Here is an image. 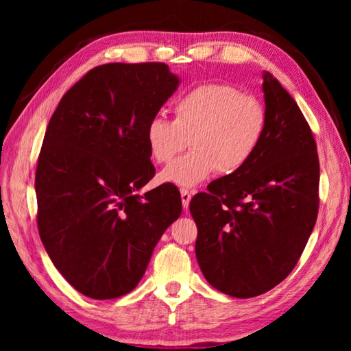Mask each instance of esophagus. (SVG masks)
I'll use <instances>...</instances> for the list:
<instances>
[{
  "mask_svg": "<svg viewBox=\"0 0 351 351\" xmlns=\"http://www.w3.org/2000/svg\"><path fill=\"white\" fill-rule=\"evenodd\" d=\"M181 199H182V207L184 209H187L190 204V199H192V192L187 189H181Z\"/></svg>",
  "mask_w": 351,
  "mask_h": 351,
  "instance_id": "esophagus-1",
  "label": "esophagus"
}]
</instances>
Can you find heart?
<instances>
[{
	"instance_id": "obj_1",
	"label": "heart",
	"mask_w": 351,
	"mask_h": 351,
	"mask_svg": "<svg viewBox=\"0 0 351 351\" xmlns=\"http://www.w3.org/2000/svg\"><path fill=\"white\" fill-rule=\"evenodd\" d=\"M268 132V110L255 94L229 83H201L173 104V121L156 116L147 123L145 142L154 162L169 164L159 180L195 186L218 171L234 175L255 156Z\"/></svg>"
}]
</instances>
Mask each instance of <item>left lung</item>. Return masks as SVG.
Wrapping results in <instances>:
<instances>
[{
	"mask_svg": "<svg viewBox=\"0 0 351 351\" xmlns=\"http://www.w3.org/2000/svg\"><path fill=\"white\" fill-rule=\"evenodd\" d=\"M268 132L240 171L190 201L195 252L213 288L249 299L277 287L299 261L319 210V158L311 128L274 75L263 74Z\"/></svg>",
	"mask_w": 351,
	"mask_h": 351,
	"instance_id": "left-lung-1",
	"label": "left lung"
}]
</instances>
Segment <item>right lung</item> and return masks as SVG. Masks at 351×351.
Segmentation results:
<instances>
[{
	"label": "right lung",
	"mask_w": 351,
	"mask_h": 351,
	"mask_svg": "<svg viewBox=\"0 0 351 351\" xmlns=\"http://www.w3.org/2000/svg\"><path fill=\"white\" fill-rule=\"evenodd\" d=\"M165 63H106L62 97L47 123L35 192L41 243L71 287L91 299L136 288L181 195L154 176L147 123L176 91Z\"/></svg>",
	"instance_id": "right-lung-1"
}]
</instances>
